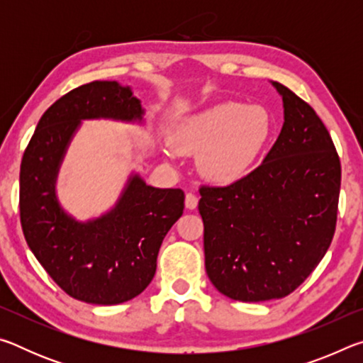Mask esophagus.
Masks as SVG:
<instances>
[{"label": "esophagus", "mask_w": 363, "mask_h": 363, "mask_svg": "<svg viewBox=\"0 0 363 363\" xmlns=\"http://www.w3.org/2000/svg\"><path fill=\"white\" fill-rule=\"evenodd\" d=\"M196 205H199V196L189 192L186 195V208H187V210H195Z\"/></svg>", "instance_id": "34e87169"}]
</instances>
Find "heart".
<instances>
[{
	"instance_id": "obj_1",
	"label": "heart",
	"mask_w": 363,
	"mask_h": 363,
	"mask_svg": "<svg viewBox=\"0 0 363 363\" xmlns=\"http://www.w3.org/2000/svg\"><path fill=\"white\" fill-rule=\"evenodd\" d=\"M272 131L270 115L261 106L225 101L177 125L169 143L177 152L199 153L201 176L216 184H229L247 173L266 147ZM173 157V152H167Z\"/></svg>"
}]
</instances>
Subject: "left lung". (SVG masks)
I'll use <instances>...</instances> for the list:
<instances>
[{
	"label": "left lung",
	"instance_id": "obj_1",
	"mask_svg": "<svg viewBox=\"0 0 363 363\" xmlns=\"http://www.w3.org/2000/svg\"><path fill=\"white\" fill-rule=\"evenodd\" d=\"M284 126L256 169L225 187L201 186L205 267L224 296L285 298L309 277L335 235L341 163L309 104L277 82Z\"/></svg>",
	"mask_w": 363,
	"mask_h": 363
}]
</instances>
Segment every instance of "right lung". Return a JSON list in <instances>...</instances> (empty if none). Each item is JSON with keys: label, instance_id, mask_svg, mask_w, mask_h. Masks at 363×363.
<instances>
[{"label": "right lung", "instance_id": "right-lung-1", "mask_svg": "<svg viewBox=\"0 0 363 363\" xmlns=\"http://www.w3.org/2000/svg\"><path fill=\"white\" fill-rule=\"evenodd\" d=\"M130 86L93 82L60 97L43 113L21 164V224L36 259L72 298L89 304L126 303L157 270L164 235L184 211L181 189L147 186L131 174L115 206L78 220L59 203L56 182L83 120L144 123Z\"/></svg>", "mask_w": 363, "mask_h": 363}]
</instances>
